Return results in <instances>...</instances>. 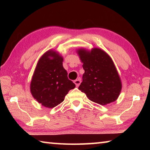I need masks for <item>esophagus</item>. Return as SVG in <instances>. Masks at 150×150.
<instances>
[{
	"instance_id": "34e87169",
	"label": "esophagus",
	"mask_w": 150,
	"mask_h": 150,
	"mask_svg": "<svg viewBox=\"0 0 150 150\" xmlns=\"http://www.w3.org/2000/svg\"><path fill=\"white\" fill-rule=\"evenodd\" d=\"M81 79H76L74 81V83L76 85V87H79V85L81 84Z\"/></svg>"
}]
</instances>
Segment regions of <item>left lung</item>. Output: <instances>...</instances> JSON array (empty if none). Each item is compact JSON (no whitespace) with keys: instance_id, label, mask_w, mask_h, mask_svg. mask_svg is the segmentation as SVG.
Wrapping results in <instances>:
<instances>
[{"instance_id":"1","label":"left lung","mask_w":150,"mask_h":150,"mask_svg":"<svg viewBox=\"0 0 150 150\" xmlns=\"http://www.w3.org/2000/svg\"><path fill=\"white\" fill-rule=\"evenodd\" d=\"M77 53L85 70L79 89L88 99L101 105L115 101L121 92L122 82L109 55L97 47L91 51L80 48Z\"/></svg>"}]
</instances>
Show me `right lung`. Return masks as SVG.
I'll use <instances>...</instances> for the list:
<instances>
[{
  "instance_id": "add662e5",
  "label": "right lung",
  "mask_w": 150,
  "mask_h": 150,
  "mask_svg": "<svg viewBox=\"0 0 150 150\" xmlns=\"http://www.w3.org/2000/svg\"><path fill=\"white\" fill-rule=\"evenodd\" d=\"M63 58L50 50L42 55L36 65L30 83V92L35 100L46 108H52L64 100L75 85L67 77L63 67Z\"/></svg>"
}]
</instances>
